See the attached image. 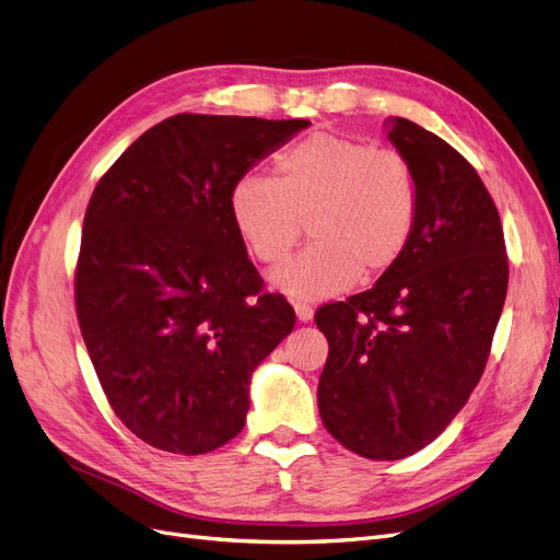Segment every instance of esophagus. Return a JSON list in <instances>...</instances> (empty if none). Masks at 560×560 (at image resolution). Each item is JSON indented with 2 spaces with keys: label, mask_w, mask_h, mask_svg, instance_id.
<instances>
[{
  "label": "esophagus",
  "mask_w": 560,
  "mask_h": 560,
  "mask_svg": "<svg viewBox=\"0 0 560 560\" xmlns=\"http://www.w3.org/2000/svg\"><path fill=\"white\" fill-rule=\"evenodd\" d=\"M294 311H296L299 322H311L313 319V308L308 306V303H294Z\"/></svg>",
  "instance_id": "obj_1"
}]
</instances>
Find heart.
Returning a JSON list of instances; mask_svg holds the SVG:
<instances>
[{"instance_id":"1","label":"heart","mask_w":560,"mask_h":560,"mask_svg":"<svg viewBox=\"0 0 560 560\" xmlns=\"http://www.w3.org/2000/svg\"><path fill=\"white\" fill-rule=\"evenodd\" d=\"M418 179L397 151L317 130L278 159V179L245 175L229 212L249 254L282 264L311 219L313 247L273 276L294 299H327L393 270L418 222Z\"/></svg>"}]
</instances>
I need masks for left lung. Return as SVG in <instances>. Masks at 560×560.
<instances>
[{"instance_id": "obj_1", "label": "left lung", "mask_w": 560, "mask_h": 560, "mask_svg": "<svg viewBox=\"0 0 560 560\" xmlns=\"http://www.w3.org/2000/svg\"><path fill=\"white\" fill-rule=\"evenodd\" d=\"M387 138L418 179L413 238L371 290L315 313L329 341L322 422L369 460L425 448L467 404L510 282L500 214L471 163L409 118Z\"/></svg>"}]
</instances>
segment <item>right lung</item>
Wrapping results in <instances>:
<instances>
[{
	"instance_id": "1",
	"label": "right lung",
	"mask_w": 560,
	"mask_h": 560,
	"mask_svg": "<svg viewBox=\"0 0 560 560\" xmlns=\"http://www.w3.org/2000/svg\"><path fill=\"white\" fill-rule=\"evenodd\" d=\"M308 126L175 114L100 177L83 217L77 317L109 406L144 444L200 455L243 430L252 371L296 315L264 292L229 194Z\"/></svg>"
}]
</instances>
